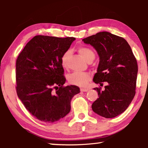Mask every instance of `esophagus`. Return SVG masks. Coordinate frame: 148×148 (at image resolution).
Wrapping results in <instances>:
<instances>
[{
	"mask_svg": "<svg viewBox=\"0 0 148 148\" xmlns=\"http://www.w3.org/2000/svg\"><path fill=\"white\" fill-rule=\"evenodd\" d=\"M88 88H80V90L82 91V92H87L88 91Z\"/></svg>",
	"mask_w": 148,
	"mask_h": 148,
	"instance_id": "34e87169",
	"label": "esophagus"
}]
</instances>
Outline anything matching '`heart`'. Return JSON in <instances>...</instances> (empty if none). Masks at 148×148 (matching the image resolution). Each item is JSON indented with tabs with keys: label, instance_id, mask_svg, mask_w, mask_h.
<instances>
[{
	"label": "heart",
	"instance_id": "heart-1",
	"mask_svg": "<svg viewBox=\"0 0 148 148\" xmlns=\"http://www.w3.org/2000/svg\"><path fill=\"white\" fill-rule=\"evenodd\" d=\"M77 52H79L82 58L88 62L92 61L95 58V53L90 48L80 46L77 48ZM70 56L69 51H66L61 55L60 58V63L63 69H66L68 67L69 59ZM91 78L90 74L87 72H75L70 74L67 76V79L69 84L72 85L79 86L81 87H85L87 85L88 82Z\"/></svg>",
	"mask_w": 148,
	"mask_h": 148
}]
</instances>
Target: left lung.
<instances>
[{
    "label": "left lung",
    "instance_id": "obj_1",
    "mask_svg": "<svg viewBox=\"0 0 148 148\" xmlns=\"http://www.w3.org/2000/svg\"><path fill=\"white\" fill-rule=\"evenodd\" d=\"M83 41L92 45L100 56L93 81L101 85L108 83L104 90L94 88L99 97L93 102L92 111L106 119L114 118L125 111L135 95L136 59L125 39L109 32H98Z\"/></svg>",
    "mask_w": 148,
    "mask_h": 148
}]
</instances>
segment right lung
Masks as SVG:
<instances>
[{
  "mask_svg": "<svg viewBox=\"0 0 148 148\" xmlns=\"http://www.w3.org/2000/svg\"><path fill=\"white\" fill-rule=\"evenodd\" d=\"M76 38L34 37L16 61V91L26 109L37 119L52 123L71 111V101L78 94L76 85L64 86L66 78L60 58Z\"/></svg>",
  "mask_w": 148,
  "mask_h": 148,
  "instance_id": "right-lung-1",
  "label": "right lung"
}]
</instances>
